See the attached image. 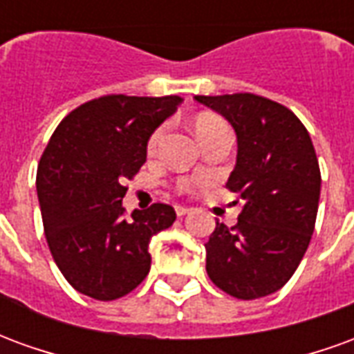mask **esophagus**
Here are the masks:
<instances>
[{
	"mask_svg": "<svg viewBox=\"0 0 354 354\" xmlns=\"http://www.w3.org/2000/svg\"><path fill=\"white\" fill-rule=\"evenodd\" d=\"M174 210H176L178 216H185V214H187V212H189V208L182 207V205H176V208H174Z\"/></svg>",
	"mask_w": 354,
	"mask_h": 354,
	"instance_id": "1",
	"label": "esophagus"
}]
</instances>
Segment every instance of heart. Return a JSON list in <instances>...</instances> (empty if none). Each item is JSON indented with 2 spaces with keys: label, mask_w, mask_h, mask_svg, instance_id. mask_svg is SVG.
Wrapping results in <instances>:
<instances>
[{
  "label": "heart",
  "mask_w": 354,
  "mask_h": 354,
  "mask_svg": "<svg viewBox=\"0 0 354 354\" xmlns=\"http://www.w3.org/2000/svg\"><path fill=\"white\" fill-rule=\"evenodd\" d=\"M222 131H230L227 129V123L223 121L222 117L214 115V113H201L197 119H195V132H197V136L199 140L207 138V136H212L216 132H222ZM162 134H165V127H159V129H155L151 132V136L147 140V149H149V153H153L155 149L159 147L162 140Z\"/></svg>",
  "instance_id": "heart-1"
}]
</instances>
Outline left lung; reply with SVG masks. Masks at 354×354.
<instances>
[{
	"label": "left lung",
	"mask_w": 354,
	"mask_h": 354,
	"mask_svg": "<svg viewBox=\"0 0 354 354\" xmlns=\"http://www.w3.org/2000/svg\"><path fill=\"white\" fill-rule=\"evenodd\" d=\"M195 100L237 132V165L225 185L243 199L233 227L216 222L207 273L237 299L269 296L290 281L315 231L320 169L311 136L294 111L258 94Z\"/></svg>",
	"instance_id": "left-lung-1"
}]
</instances>
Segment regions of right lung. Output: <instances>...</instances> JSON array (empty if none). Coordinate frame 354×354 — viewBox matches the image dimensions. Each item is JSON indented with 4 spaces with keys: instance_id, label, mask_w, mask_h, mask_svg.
I'll list each match as a JSON object with an SVG mask.
<instances>
[{
    "instance_id": "right-lung-1",
    "label": "right lung",
    "mask_w": 354,
    "mask_h": 354,
    "mask_svg": "<svg viewBox=\"0 0 354 354\" xmlns=\"http://www.w3.org/2000/svg\"><path fill=\"white\" fill-rule=\"evenodd\" d=\"M180 96L108 94L70 111L37 167V197L53 260L73 288L94 299L127 296L149 273V241L176 212L153 203L124 216L123 182L146 162L151 132Z\"/></svg>"
}]
</instances>
